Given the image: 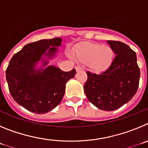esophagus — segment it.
I'll return each mask as SVG.
<instances>
[{"label": "esophagus", "instance_id": "obj_1", "mask_svg": "<svg viewBox=\"0 0 148 148\" xmlns=\"http://www.w3.org/2000/svg\"><path fill=\"white\" fill-rule=\"evenodd\" d=\"M75 68V70H76L77 72L80 71V70H82V68L80 66H76Z\"/></svg>", "mask_w": 148, "mask_h": 148}]
</instances>
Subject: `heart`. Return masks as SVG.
I'll list each match as a JSON object with an SVG mask.
<instances>
[{"label": "heart", "instance_id": "1", "mask_svg": "<svg viewBox=\"0 0 148 148\" xmlns=\"http://www.w3.org/2000/svg\"><path fill=\"white\" fill-rule=\"evenodd\" d=\"M73 56L78 61L87 64L92 71L100 73L108 70L113 64L115 53L108 45L85 42L75 46Z\"/></svg>", "mask_w": 148, "mask_h": 148}]
</instances>
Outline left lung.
<instances>
[{
  "label": "left lung",
  "mask_w": 148,
  "mask_h": 148,
  "mask_svg": "<svg viewBox=\"0 0 148 148\" xmlns=\"http://www.w3.org/2000/svg\"><path fill=\"white\" fill-rule=\"evenodd\" d=\"M115 54L113 64L101 74L87 72L84 90L89 101L99 109L113 111L127 103L136 93L140 70L136 54L129 46L108 40Z\"/></svg>",
  "instance_id": "obj_1"
}]
</instances>
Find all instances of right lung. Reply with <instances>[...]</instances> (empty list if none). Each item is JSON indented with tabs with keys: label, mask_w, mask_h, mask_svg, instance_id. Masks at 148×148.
Here are the masks:
<instances>
[{
	"label": "right lung",
	"mask_w": 148,
	"mask_h": 148,
	"mask_svg": "<svg viewBox=\"0 0 148 148\" xmlns=\"http://www.w3.org/2000/svg\"><path fill=\"white\" fill-rule=\"evenodd\" d=\"M62 39H43L27 44L15 53L6 70L11 95L18 104L32 113H46L62 101L66 83L76 74L75 69L64 72L57 66H47L56 56ZM45 58H48V61ZM40 60L43 65L36 69Z\"/></svg>",
	"instance_id": "add662e5"
}]
</instances>
